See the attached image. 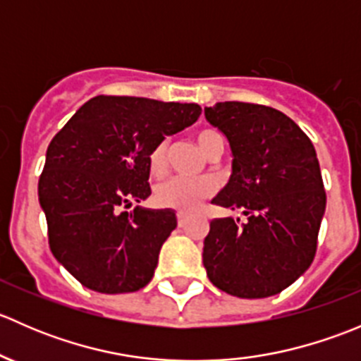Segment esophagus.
<instances>
[{
    "mask_svg": "<svg viewBox=\"0 0 361 361\" xmlns=\"http://www.w3.org/2000/svg\"><path fill=\"white\" fill-rule=\"evenodd\" d=\"M176 218H178V225H180V227H185V225H187L188 216L185 213H178Z\"/></svg>",
    "mask_w": 361,
    "mask_h": 361,
    "instance_id": "34e87169",
    "label": "esophagus"
}]
</instances>
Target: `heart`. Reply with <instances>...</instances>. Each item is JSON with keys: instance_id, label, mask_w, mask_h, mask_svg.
I'll use <instances>...</instances> for the list:
<instances>
[{"instance_id": "b5f03b06", "label": "heart", "mask_w": 361, "mask_h": 361, "mask_svg": "<svg viewBox=\"0 0 361 361\" xmlns=\"http://www.w3.org/2000/svg\"><path fill=\"white\" fill-rule=\"evenodd\" d=\"M195 143L206 157H209L216 148L224 147V140L213 129H202L195 134ZM169 154V141L162 140L152 148L148 155V167L154 176L164 174ZM213 185L209 181H188L183 178H169L155 188V201L162 207L176 211L197 209L207 197L213 195Z\"/></svg>"}]
</instances>
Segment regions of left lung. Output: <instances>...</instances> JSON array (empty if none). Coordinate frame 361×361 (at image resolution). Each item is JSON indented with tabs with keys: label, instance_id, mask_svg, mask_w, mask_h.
Listing matches in <instances>:
<instances>
[{
	"label": "left lung",
	"instance_id": "left-lung-1",
	"mask_svg": "<svg viewBox=\"0 0 361 361\" xmlns=\"http://www.w3.org/2000/svg\"><path fill=\"white\" fill-rule=\"evenodd\" d=\"M204 115L227 136L234 157L231 180L213 204L246 216L209 224L207 278L234 297H271L314 260L326 206L316 150L290 116L271 106L225 101Z\"/></svg>",
	"mask_w": 361,
	"mask_h": 361
}]
</instances>
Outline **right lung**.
Here are the masks:
<instances>
[{"label": "right lung", "mask_w": 361, "mask_h": 361, "mask_svg": "<svg viewBox=\"0 0 361 361\" xmlns=\"http://www.w3.org/2000/svg\"><path fill=\"white\" fill-rule=\"evenodd\" d=\"M199 115L195 103L96 96L50 141L38 181L50 251L83 286L129 293L154 278L176 214L140 206L127 213L122 206L152 194V148Z\"/></svg>", "instance_id": "add662e5"}]
</instances>
